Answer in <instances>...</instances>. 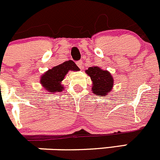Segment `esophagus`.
<instances>
[{
    "instance_id": "obj_1",
    "label": "esophagus",
    "mask_w": 160,
    "mask_h": 160,
    "mask_svg": "<svg viewBox=\"0 0 160 160\" xmlns=\"http://www.w3.org/2000/svg\"><path fill=\"white\" fill-rule=\"evenodd\" d=\"M76 64L78 66V68H81V69L84 68V67H83V61H77Z\"/></svg>"
}]
</instances>
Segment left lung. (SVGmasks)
<instances>
[{
	"label": "left lung",
	"mask_w": 160,
	"mask_h": 160,
	"mask_svg": "<svg viewBox=\"0 0 160 160\" xmlns=\"http://www.w3.org/2000/svg\"><path fill=\"white\" fill-rule=\"evenodd\" d=\"M85 73L91 78L92 91L95 95L103 97L110 94L114 83L110 72L102 70L98 66H92L85 70Z\"/></svg>",
	"instance_id": "left-lung-1"
}]
</instances>
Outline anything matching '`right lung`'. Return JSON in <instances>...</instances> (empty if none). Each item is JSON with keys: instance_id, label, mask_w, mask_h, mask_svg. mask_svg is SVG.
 <instances>
[{"instance_id": "right-lung-1", "label": "right lung", "mask_w": 160, "mask_h": 160, "mask_svg": "<svg viewBox=\"0 0 160 160\" xmlns=\"http://www.w3.org/2000/svg\"><path fill=\"white\" fill-rule=\"evenodd\" d=\"M80 69L73 61H67L42 74L40 77V84L42 88L50 93H56L64 90V85L61 84L64 77L69 71L78 72Z\"/></svg>"}]
</instances>
